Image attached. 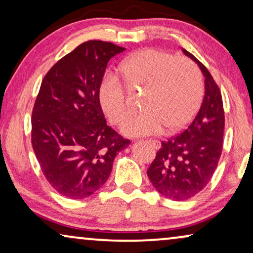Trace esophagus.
<instances>
[{"instance_id":"esophagus-1","label":"esophagus","mask_w":253,"mask_h":253,"mask_svg":"<svg viewBox=\"0 0 253 253\" xmlns=\"http://www.w3.org/2000/svg\"><path fill=\"white\" fill-rule=\"evenodd\" d=\"M148 141H150V143H151L152 145H153V147H154V148H157V150H158V148H160V146H161L160 140H157V139H150Z\"/></svg>"}]
</instances>
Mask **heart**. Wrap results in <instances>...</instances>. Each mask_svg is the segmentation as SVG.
<instances>
[{
  "label": "heart",
  "instance_id": "1",
  "mask_svg": "<svg viewBox=\"0 0 253 253\" xmlns=\"http://www.w3.org/2000/svg\"><path fill=\"white\" fill-rule=\"evenodd\" d=\"M124 83L131 89H145L146 110L131 116L122 126L129 136L157 134L168 127L177 131L188 124L202 103L204 81L191 60L169 51L147 48L121 64ZM99 101L107 117L120 124L131 112V99L122 82L107 74L99 86Z\"/></svg>",
  "mask_w": 253,
  "mask_h": 253
}]
</instances>
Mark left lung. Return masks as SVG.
Returning a JSON list of instances; mask_svg holds the SVG:
<instances>
[{
	"mask_svg": "<svg viewBox=\"0 0 253 253\" xmlns=\"http://www.w3.org/2000/svg\"><path fill=\"white\" fill-rule=\"evenodd\" d=\"M205 76L202 106L182 133L161 141L147 176L155 190L166 198L182 202L202 191L219 164L223 146L224 110L222 96L212 75L188 50Z\"/></svg>",
	"mask_w": 253,
	"mask_h": 253,
	"instance_id": "8db88e82",
	"label": "left lung"
}]
</instances>
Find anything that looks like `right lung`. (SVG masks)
Masks as SVG:
<instances>
[{
    "instance_id": "right-lung-1",
    "label": "right lung",
    "mask_w": 253,
    "mask_h": 253,
    "mask_svg": "<svg viewBox=\"0 0 253 253\" xmlns=\"http://www.w3.org/2000/svg\"><path fill=\"white\" fill-rule=\"evenodd\" d=\"M126 48L89 40L57 61L41 83L32 112L33 151L48 183L70 199L105 184L116 154L130 144L107 126L99 86Z\"/></svg>"
}]
</instances>
